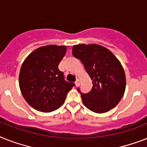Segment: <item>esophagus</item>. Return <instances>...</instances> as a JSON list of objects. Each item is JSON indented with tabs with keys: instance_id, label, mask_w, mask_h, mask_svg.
Instances as JSON below:
<instances>
[{
	"instance_id": "esophagus-1",
	"label": "esophagus",
	"mask_w": 147,
	"mask_h": 147,
	"mask_svg": "<svg viewBox=\"0 0 147 147\" xmlns=\"http://www.w3.org/2000/svg\"><path fill=\"white\" fill-rule=\"evenodd\" d=\"M75 83H76V86H78L80 84V80L78 78V79L76 81V82H75Z\"/></svg>"
}]
</instances>
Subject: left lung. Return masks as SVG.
<instances>
[{
	"label": "left lung",
	"instance_id": "8db88e82",
	"mask_svg": "<svg viewBox=\"0 0 147 147\" xmlns=\"http://www.w3.org/2000/svg\"><path fill=\"white\" fill-rule=\"evenodd\" d=\"M72 55L82 61L93 80L92 89L88 94L78 88L84 106L96 113L114 108L125 90V75L120 62L110 51L98 45H75Z\"/></svg>",
	"mask_w": 147,
	"mask_h": 147
}]
</instances>
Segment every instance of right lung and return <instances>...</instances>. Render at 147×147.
Returning <instances> with one entry per match:
<instances>
[{
  "label": "right lung",
  "mask_w": 147,
  "mask_h": 147,
  "mask_svg": "<svg viewBox=\"0 0 147 147\" xmlns=\"http://www.w3.org/2000/svg\"><path fill=\"white\" fill-rule=\"evenodd\" d=\"M65 52V46L41 47L28 55L22 63L20 90L26 102L37 110L50 113L58 109L76 85L66 82L58 68Z\"/></svg>",
  "instance_id": "add662e5"
}]
</instances>
